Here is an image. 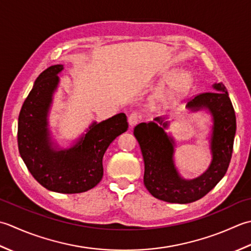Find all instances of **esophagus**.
Returning a JSON list of instances; mask_svg holds the SVG:
<instances>
[{
	"label": "esophagus",
	"mask_w": 251,
	"mask_h": 251,
	"mask_svg": "<svg viewBox=\"0 0 251 251\" xmlns=\"http://www.w3.org/2000/svg\"><path fill=\"white\" fill-rule=\"evenodd\" d=\"M140 118H141V116H140L139 112H136V111L132 112V114L129 116V118H127V121H129V126H134L137 124V122H139Z\"/></svg>",
	"instance_id": "1"
}]
</instances>
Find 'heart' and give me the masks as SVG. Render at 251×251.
I'll return each mask as SVG.
<instances>
[{"label": "heart", "instance_id": "heart-1", "mask_svg": "<svg viewBox=\"0 0 251 251\" xmlns=\"http://www.w3.org/2000/svg\"><path fill=\"white\" fill-rule=\"evenodd\" d=\"M193 84V78L190 74L181 73L178 74L170 86L168 92V96H176L178 94H184L191 89Z\"/></svg>", "mask_w": 251, "mask_h": 251}]
</instances>
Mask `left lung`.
<instances>
[{"mask_svg":"<svg viewBox=\"0 0 251 251\" xmlns=\"http://www.w3.org/2000/svg\"><path fill=\"white\" fill-rule=\"evenodd\" d=\"M212 88L214 92L199 94L186 105L193 112L206 110L212 119L208 137L211 162L199 176L185 178L176 169V141L166 132L170 126L167 117H157L134 127V136L144 159V185L160 201L172 203L196 201L210 192L226 173L236 133V117L226 86L220 82Z\"/></svg>","mask_w":251,"mask_h":251,"instance_id":"1","label":"left lung"}]
</instances>
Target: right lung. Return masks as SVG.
<instances>
[{"instance_id": "1", "label": "right lung", "mask_w": 251, "mask_h": 251, "mask_svg": "<svg viewBox=\"0 0 251 251\" xmlns=\"http://www.w3.org/2000/svg\"><path fill=\"white\" fill-rule=\"evenodd\" d=\"M63 65L45 69L30 91L18 117V150L29 172L49 191L83 193L103 177V157L117 136L127 130L124 112L93 121L73 145L60 147L52 137L49 115L59 84Z\"/></svg>"}]
</instances>
